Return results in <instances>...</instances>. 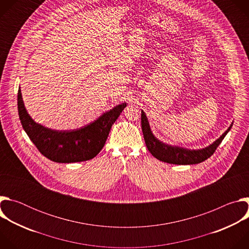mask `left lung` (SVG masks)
<instances>
[{"mask_svg": "<svg viewBox=\"0 0 249 249\" xmlns=\"http://www.w3.org/2000/svg\"><path fill=\"white\" fill-rule=\"evenodd\" d=\"M141 112L142 131H143L145 143L149 152L156 159L172 164H195L206 160L215 153L219 145L222 143L223 139L226 137V135L232 126L231 124L229 127V129L209 147L200 150H188L181 147H173L170 145H166L160 140H158L151 131L148 118L145 112L143 110Z\"/></svg>", "mask_w": 249, "mask_h": 249, "instance_id": "1", "label": "left lung"}]
</instances>
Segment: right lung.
Listing matches in <instances>:
<instances>
[{"instance_id": "obj_1", "label": "right lung", "mask_w": 249, "mask_h": 249, "mask_svg": "<svg viewBox=\"0 0 249 249\" xmlns=\"http://www.w3.org/2000/svg\"><path fill=\"white\" fill-rule=\"evenodd\" d=\"M126 103L116 105L89 125L75 130H52L36 122L27 113L18 92V109L21 125L37 150L55 162L70 163L93 159L102 150L111 126L119 117Z\"/></svg>"}]
</instances>
